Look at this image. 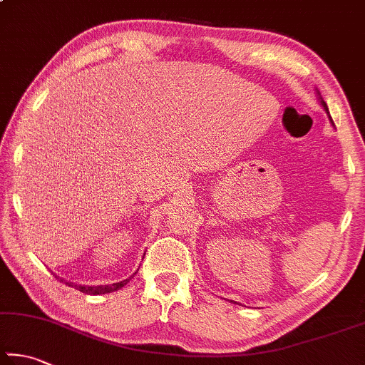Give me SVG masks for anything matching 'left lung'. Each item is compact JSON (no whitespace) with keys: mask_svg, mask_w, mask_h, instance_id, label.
<instances>
[{"mask_svg":"<svg viewBox=\"0 0 365 365\" xmlns=\"http://www.w3.org/2000/svg\"><path fill=\"white\" fill-rule=\"evenodd\" d=\"M317 94H319V92H317ZM319 98H321V103H322V107H324V110H326V113H327V116H329V119H330V123L334 124V121H332V118H330V115H329V108H327V105H326V102L322 101V97H321V94H319Z\"/></svg>","mask_w":365,"mask_h":365,"instance_id":"left-lung-1","label":"left lung"}]
</instances>
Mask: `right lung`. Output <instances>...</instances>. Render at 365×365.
Masks as SVG:
<instances>
[{
	"label": "right lung",
	"mask_w": 365,
	"mask_h": 365,
	"mask_svg": "<svg viewBox=\"0 0 365 365\" xmlns=\"http://www.w3.org/2000/svg\"><path fill=\"white\" fill-rule=\"evenodd\" d=\"M135 274V273H134ZM58 277V276H56ZM132 277V276H130ZM129 279H124L121 282H115V284H108V286H79V284H75V282H70V281H65V279H61V281H65V284H68L70 287H75L76 290H79V292L83 294H89V295H101V294H110V292H115V290H119L121 287H124L125 284H128L130 281Z\"/></svg>",
	"instance_id": "add662e5"
}]
</instances>
